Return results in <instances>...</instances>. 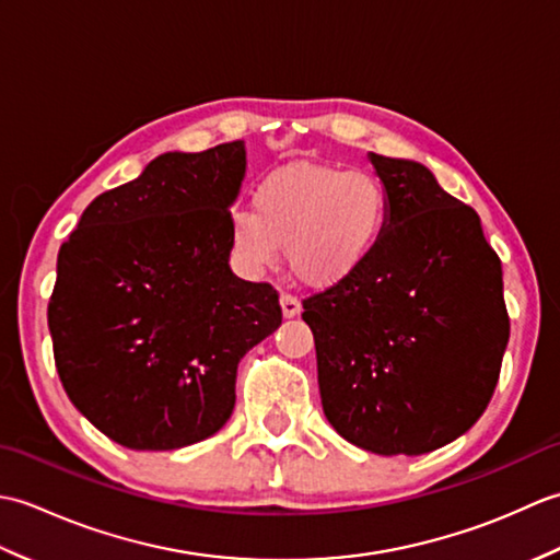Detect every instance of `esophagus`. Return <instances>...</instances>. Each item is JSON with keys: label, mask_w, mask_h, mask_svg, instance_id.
<instances>
[{"label": "esophagus", "mask_w": 560, "mask_h": 560, "mask_svg": "<svg viewBox=\"0 0 560 560\" xmlns=\"http://www.w3.org/2000/svg\"><path fill=\"white\" fill-rule=\"evenodd\" d=\"M279 303H281V313H283V317H295V315H301V301L295 299V295H291V293H281Z\"/></svg>", "instance_id": "esophagus-1"}]
</instances>
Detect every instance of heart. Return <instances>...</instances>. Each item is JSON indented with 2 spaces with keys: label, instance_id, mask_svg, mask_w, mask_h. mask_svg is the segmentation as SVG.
I'll return each instance as SVG.
<instances>
[{
  "label": "heart",
  "instance_id": "1",
  "mask_svg": "<svg viewBox=\"0 0 560 560\" xmlns=\"http://www.w3.org/2000/svg\"><path fill=\"white\" fill-rule=\"evenodd\" d=\"M387 219L389 199L373 173L289 165L255 187L253 211H233L231 241L247 269H269L287 249L293 277L325 289L371 259Z\"/></svg>",
  "mask_w": 560,
  "mask_h": 560
}]
</instances>
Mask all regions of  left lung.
<instances>
[{
    "label": "left lung",
    "instance_id": "1",
    "mask_svg": "<svg viewBox=\"0 0 560 560\" xmlns=\"http://www.w3.org/2000/svg\"><path fill=\"white\" fill-rule=\"evenodd\" d=\"M389 199L365 265L303 301L327 421L375 455H423L489 407L510 337L479 213L425 165L368 153Z\"/></svg>",
    "mask_w": 560,
    "mask_h": 560
}]
</instances>
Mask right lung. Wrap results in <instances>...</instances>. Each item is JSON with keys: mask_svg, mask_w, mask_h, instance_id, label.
Returning <instances> with one entry per match:
<instances>
[{"mask_svg": "<svg viewBox=\"0 0 560 560\" xmlns=\"http://www.w3.org/2000/svg\"><path fill=\"white\" fill-rule=\"evenodd\" d=\"M245 144L153 159L98 195L57 255L47 327L71 404L129 450L213 435L243 355L281 325L279 293L231 271Z\"/></svg>", "mask_w": 560, "mask_h": 560, "instance_id": "right-lung-1", "label": "right lung"}]
</instances>
